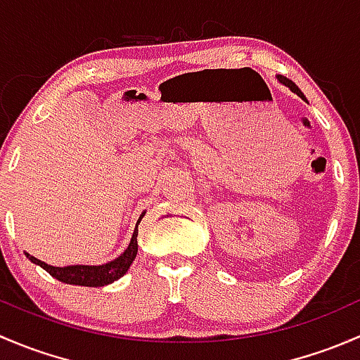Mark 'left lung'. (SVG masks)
I'll list each match as a JSON object with an SVG mask.
<instances>
[{
    "mask_svg": "<svg viewBox=\"0 0 360 360\" xmlns=\"http://www.w3.org/2000/svg\"><path fill=\"white\" fill-rule=\"evenodd\" d=\"M277 78H278V82H281V83H284L285 86H289V89H291L292 92L296 94V96H300L301 99H303V101H307V97L303 96V92H301V90L297 89V86H296V83H292L291 79H289V78H285V76H277Z\"/></svg>",
    "mask_w": 360,
    "mask_h": 360,
    "instance_id": "1",
    "label": "left lung"
}]
</instances>
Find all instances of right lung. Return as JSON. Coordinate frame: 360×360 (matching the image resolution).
<instances>
[{
  "mask_svg": "<svg viewBox=\"0 0 360 360\" xmlns=\"http://www.w3.org/2000/svg\"><path fill=\"white\" fill-rule=\"evenodd\" d=\"M141 221V217H139ZM137 221V224H139ZM137 254V226L134 230L132 240H130L129 248L125 249V252L120 257H116L115 261H110L106 264H101V266H85V264H75V266H52V264H46L45 261H39L34 256H25L32 261L34 264H39L43 270L49 271L52 277H56L57 281L64 282V284H75V285H85V288H103V285L111 284V282L118 281L129 266L132 264V261L136 259Z\"/></svg>",
  "mask_w": 360,
  "mask_h": 360,
  "instance_id": "1",
  "label": "right lung"
}]
</instances>
